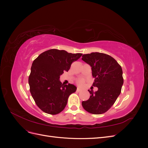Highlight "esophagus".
<instances>
[{
  "label": "esophagus",
  "mask_w": 148,
  "mask_h": 148,
  "mask_svg": "<svg viewBox=\"0 0 148 148\" xmlns=\"http://www.w3.org/2000/svg\"><path fill=\"white\" fill-rule=\"evenodd\" d=\"M77 91L78 92H79V91H82V89H80V88H77Z\"/></svg>",
  "instance_id": "1"
}]
</instances>
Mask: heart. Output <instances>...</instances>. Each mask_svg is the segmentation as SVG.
Wrapping results in <instances>:
<instances>
[{
  "mask_svg": "<svg viewBox=\"0 0 148 148\" xmlns=\"http://www.w3.org/2000/svg\"><path fill=\"white\" fill-rule=\"evenodd\" d=\"M84 82V80L83 79H82V78L78 79L77 80V83H78L79 85H82V84H83Z\"/></svg>",
  "mask_w": 148,
  "mask_h": 148,
  "instance_id": "obj_1",
  "label": "heart"
}]
</instances>
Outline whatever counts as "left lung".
I'll return each instance as SVG.
<instances>
[{"label": "left lung", "mask_w": 148, "mask_h": 148, "mask_svg": "<svg viewBox=\"0 0 148 148\" xmlns=\"http://www.w3.org/2000/svg\"><path fill=\"white\" fill-rule=\"evenodd\" d=\"M83 61L91 66L95 78L92 86L98 88L90 97L82 102L85 110L92 114H102L114 105L122 90L123 78L122 69L113 57L104 53L92 52L82 56Z\"/></svg>", "instance_id": "1"}]
</instances>
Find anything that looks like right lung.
Listing matches in <instances>:
<instances>
[{
  "label": "right lung",
  "instance_id": "add662e5",
  "mask_svg": "<svg viewBox=\"0 0 148 148\" xmlns=\"http://www.w3.org/2000/svg\"><path fill=\"white\" fill-rule=\"evenodd\" d=\"M82 56L81 53L53 49L42 52L33 61L28 78L29 91L36 104L45 113L61 112L69 96L77 90L73 84H62L59 78Z\"/></svg>",
  "mask_w": 148,
  "mask_h": 148
}]
</instances>
